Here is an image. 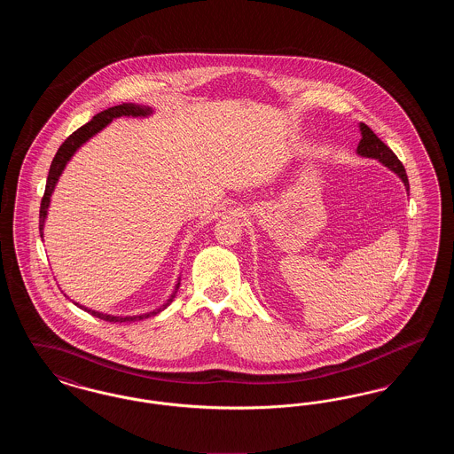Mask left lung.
Wrapping results in <instances>:
<instances>
[{
    "instance_id": "8db88e82",
    "label": "left lung",
    "mask_w": 454,
    "mask_h": 454,
    "mask_svg": "<svg viewBox=\"0 0 454 454\" xmlns=\"http://www.w3.org/2000/svg\"><path fill=\"white\" fill-rule=\"evenodd\" d=\"M361 141H359V146H357V153L361 156H367V158H376L380 160L381 163H385V167H388L389 170H393L395 173H398V176L403 180L407 191L411 189L409 187V176L405 172V167L402 165V161L396 158V154L389 150L388 146L372 132V130L367 128L366 124H361Z\"/></svg>"
}]
</instances>
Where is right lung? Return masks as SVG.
<instances>
[{"instance_id": "1", "label": "right lung", "mask_w": 454, "mask_h": 454, "mask_svg": "<svg viewBox=\"0 0 454 454\" xmlns=\"http://www.w3.org/2000/svg\"><path fill=\"white\" fill-rule=\"evenodd\" d=\"M152 114V108L146 107V106H136V104H121V106H115V107L107 108L100 114H97L90 122H87L85 126H82L80 129L74 130L65 143L59 146V150L56 153L52 163H51V168H49V175H47V184H45V192L43 195V200H41V213H39V230H41V237H43V221L47 216V207H49V202H51V194L54 191V185L59 178V175L65 170L66 163L69 161V158L74 154V152L88 141L93 134H97L98 130L104 129L107 126L108 122H112V119L115 117H121V115H132V117H145V115H150ZM180 287V282H176L175 286V291L170 296V300L163 304V308H167L170 302L173 301L176 291ZM78 304V302H76ZM80 306V304H78ZM83 309H87L85 306H80ZM163 308L160 309H154L152 313H146V315H139V317H112V315H104V313H98V311H93V309H87L88 313H91L93 317L100 318V320H106V322H114V324H122V322H134V320H143V318H148L153 317L156 313H160Z\"/></svg>"}]
</instances>
